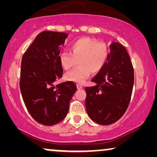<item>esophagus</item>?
Here are the masks:
<instances>
[{"mask_svg": "<svg viewBox=\"0 0 157 157\" xmlns=\"http://www.w3.org/2000/svg\"><path fill=\"white\" fill-rule=\"evenodd\" d=\"M83 88V86H81V85H80V84L77 85V89H82Z\"/></svg>", "mask_w": 157, "mask_h": 157, "instance_id": "1", "label": "esophagus"}]
</instances>
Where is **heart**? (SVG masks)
I'll use <instances>...</instances> for the list:
<instances>
[{
    "instance_id": "1",
    "label": "heart",
    "mask_w": 157,
    "mask_h": 157,
    "mask_svg": "<svg viewBox=\"0 0 157 157\" xmlns=\"http://www.w3.org/2000/svg\"><path fill=\"white\" fill-rule=\"evenodd\" d=\"M70 52L63 51L59 55V63L64 70H69L78 61L79 67L66 73L65 78L82 84L91 72L98 74L105 65L108 57L106 45L93 38H81L70 44Z\"/></svg>"
}]
</instances>
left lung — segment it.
<instances>
[{
	"mask_svg": "<svg viewBox=\"0 0 157 157\" xmlns=\"http://www.w3.org/2000/svg\"><path fill=\"white\" fill-rule=\"evenodd\" d=\"M104 68L86 87V109L92 121L101 125L117 121L129 104L134 81V68L123 45L111 42Z\"/></svg>",
	"mask_w": 157,
	"mask_h": 157,
	"instance_id": "8db88e82",
	"label": "left lung"
}]
</instances>
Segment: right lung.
Returning a JSON list of instances; mask_svg holds the SVG:
<instances>
[{
    "mask_svg": "<svg viewBox=\"0 0 157 157\" xmlns=\"http://www.w3.org/2000/svg\"><path fill=\"white\" fill-rule=\"evenodd\" d=\"M67 37L65 33L43 31L22 57L20 89L23 101L31 117L45 126L55 125L66 117L77 89L71 81L53 86L63 74L59 54Z\"/></svg>",
    "mask_w": 157,
    "mask_h": 157,
    "instance_id": "right-lung-1",
    "label": "right lung"
}]
</instances>
